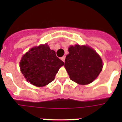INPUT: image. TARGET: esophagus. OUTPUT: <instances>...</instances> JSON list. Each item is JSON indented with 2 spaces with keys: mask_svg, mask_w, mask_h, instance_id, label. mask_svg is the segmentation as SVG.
I'll list each match as a JSON object with an SVG mask.
<instances>
[{
  "mask_svg": "<svg viewBox=\"0 0 122 122\" xmlns=\"http://www.w3.org/2000/svg\"><path fill=\"white\" fill-rule=\"evenodd\" d=\"M61 60H62L63 62H65V56H63L62 57H61Z\"/></svg>",
  "mask_w": 122,
  "mask_h": 122,
  "instance_id": "34e87169",
  "label": "esophagus"
}]
</instances>
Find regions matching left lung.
Here are the masks:
<instances>
[{"label": "left lung", "instance_id": "1", "mask_svg": "<svg viewBox=\"0 0 122 122\" xmlns=\"http://www.w3.org/2000/svg\"><path fill=\"white\" fill-rule=\"evenodd\" d=\"M68 51L65 67L71 80L81 85L93 82L103 68V62L99 55L86 46H71Z\"/></svg>", "mask_w": 122, "mask_h": 122}]
</instances>
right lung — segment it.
Masks as SVG:
<instances>
[{
  "mask_svg": "<svg viewBox=\"0 0 122 122\" xmlns=\"http://www.w3.org/2000/svg\"><path fill=\"white\" fill-rule=\"evenodd\" d=\"M64 62L58 58L56 52L47 44L33 48L23 56L20 68L29 82L37 87L48 85L55 79Z\"/></svg>",
  "mask_w": 122,
  "mask_h": 122,
  "instance_id": "right-lung-1",
  "label": "right lung"
}]
</instances>
